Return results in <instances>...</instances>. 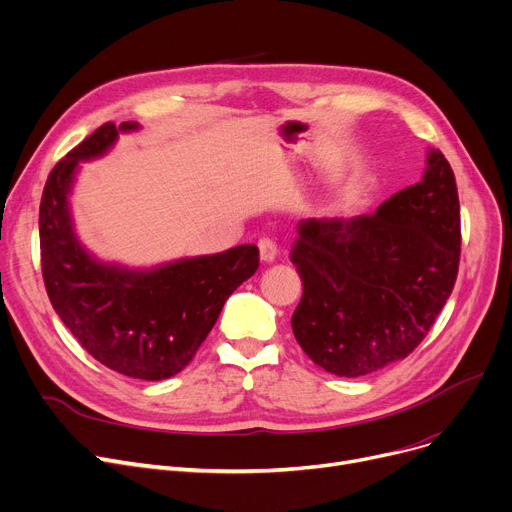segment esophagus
<instances>
[{"label": "esophagus", "mask_w": 512, "mask_h": 512, "mask_svg": "<svg viewBox=\"0 0 512 512\" xmlns=\"http://www.w3.org/2000/svg\"><path fill=\"white\" fill-rule=\"evenodd\" d=\"M257 247H259V257H261V261H263V263H274V261H276V257H278V249H276V245H274L272 240L261 238Z\"/></svg>", "instance_id": "1"}]
</instances>
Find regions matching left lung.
<instances>
[{
  "label": "left lung",
  "instance_id": "8db88e82",
  "mask_svg": "<svg viewBox=\"0 0 512 512\" xmlns=\"http://www.w3.org/2000/svg\"><path fill=\"white\" fill-rule=\"evenodd\" d=\"M290 259L303 280L292 332L307 357L361 378L411 355L446 305L461 257L452 168L427 149L417 184L369 215L309 218Z\"/></svg>",
  "mask_w": 512,
  "mask_h": 512
}]
</instances>
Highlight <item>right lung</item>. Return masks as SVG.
Returning a JSON list of instances; mask_svg holds the SVG:
<instances>
[{
    "instance_id": "1",
    "label": "right lung",
    "mask_w": 512,
    "mask_h": 512,
    "mask_svg": "<svg viewBox=\"0 0 512 512\" xmlns=\"http://www.w3.org/2000/svg\"><path fill=\"white\" fill-rule=\"evenodd\" d=\"M139 128L103 124L51 170L39 209L41 267L53 309L91 357L128 378L157 382L193 361L226 299L257 272L259 249L240 245L128 267L101 261L80 242L70 207L80 164Z\"/></svg>"
}]
</instances>
